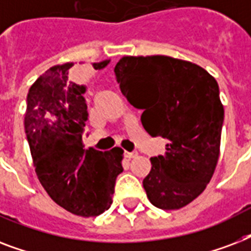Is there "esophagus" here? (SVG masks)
Here are the masks:
<instances>
[{
  "label": "esophagus",
  "mask_w": 251,
  "mask_h": 251,
  "mask_svg": "<svg viewBox=\"0 0 251 251\" xmlns=\"http://www.w3.org/2000/svg\"><path fill=\"white\" fill-rule=\"evenodd\" d=\"M138 156V152H135V151H133V152H125V157L126 159H134V157Z\"/></svg>",
  "instance_id": "esophagus-1"
}]
</instances>
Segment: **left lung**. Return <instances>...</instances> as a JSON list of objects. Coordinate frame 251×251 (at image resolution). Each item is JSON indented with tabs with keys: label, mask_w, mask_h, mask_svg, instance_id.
I'll use <instances>...</instances> for the list:
<instances>
[{
	"label": "left lung",
	"mask_w": 251,
	"mask_h": 251,
	"mask_svg": "<svg viewBox=\"0 0 251 251\" xmlns=\"http://www.w3.org/2000/svg\"><path fill=\"white\" fill-rule=\"evenodd\" d=\"M116 78L151 137L167 139L151 157L143 179L147 198L161 210H178L206 189L220 153L224 106L218 82L203 68L168 56H125Z\"/></svg>",
	"instance_id": "left-lung-1"
}]
</instances>
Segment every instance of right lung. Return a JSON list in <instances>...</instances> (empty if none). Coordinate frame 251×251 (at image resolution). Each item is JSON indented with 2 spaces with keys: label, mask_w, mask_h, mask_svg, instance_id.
<instances>
[{
  "label": "right lung",
  "mask_w": 251,
  "mask_h": 251,
  "mask_svg": "<svg viewBox=\"0 0 251 251\" xmlns=\"http://www.w3.org/2000/svg\"><path fill=\"white\" fill-rule=\"evenodd\" d=\"M109 60L94 64L104 69ZM73 62L56 65L36 79L27 95L25 130L37 178L54 202L78 216H98L112 204L122 168V149L84 150L88 120L86 87L69 78Z\"/></svg>",
  "instance_id": "right-lung-1"
}]
</instances>
